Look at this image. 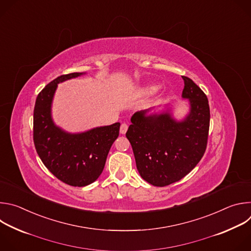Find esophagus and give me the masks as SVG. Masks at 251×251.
I'll return each instance as SVG.
<instances>
[{"label": "esophagus", "mask_w": 251, "mask_h": 251, "mask_svg": "<svg viewBox=\"0 0 251 251\" xmlns=\"http://www.w3.org/2000/svg\"><path fill=\"white\" fill-rule=\"evenodd\" d=\"M127 130H128V125H127L126 123H123V124L121 125V127H120V133L124 135V134L127 132Z\"/></svg>", "instance_id": "1"}]
</instances>
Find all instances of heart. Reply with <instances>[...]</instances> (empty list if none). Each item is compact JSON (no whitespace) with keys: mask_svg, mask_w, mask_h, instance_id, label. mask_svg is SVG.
<instances>
[{"mask_svg":"<svg viewBox=\"0 0 251 251\" xmlns=\"http://www.w3.org/2000/svg\"><path fill=\"white\" fill-rule=\"evenodd\" d=\"M157 88L158 87L156 85H147V86L142 87L139 90V93L142 94V95H150V94L154 93L157 90Z\"/></svg>","mask_w":251,"mask_h":251,"instance_id":"1","label":"heart"}]
</instances>
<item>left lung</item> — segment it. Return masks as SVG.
I'll return each mask as SVG.
<instances>
[{
  "label": "left lung",
  "mask_w": 251,
  "mask_h": 251,
  "mask_svg": "<svg viewBox=\"0 0 251 251\" xmlns=\"http://www.w3.org/2000/svg\"><path fill=\"white\" fill-rule=\"evenodd\" d=\"M183 79L182 97L189 102V112L183 119H176L168 104L160 111L151 108L134 113L126 133L140 176L156 187L180 181L198 165L206 148L210 117L207 98L191 78Z\"/></svg>",
  "instance_id": "8db88e82"
}]
</instances>
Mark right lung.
Masks as SVG:
<instances>
[{"label":"right lung","mask_w":251,"mask_h":251,"mask_svg":"<svg viewBox=\"0 0 251 251\" xmlns=\"http://www.w3.org/2000/svg\"><path fill=\"white\" fill-rule=\"evenodd\" d=\"M84 75H64L50 82L38 95L33 110V142L37 153L52 175L73 187H85L97 180L120 129L117 122L70 133L54 123L51 107L57 84Z\"/></svg>","instance_id":"1"}]
</instances>
